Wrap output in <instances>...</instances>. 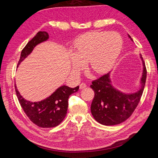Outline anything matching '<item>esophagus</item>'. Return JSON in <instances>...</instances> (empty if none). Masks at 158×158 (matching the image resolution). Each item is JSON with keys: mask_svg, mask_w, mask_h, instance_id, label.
I'll return each instance as SVG.
<instances>
[{"mask_svg": "<svg viewBox=\"0 0 158 158\" xmlns=\"http://www.w3.org/2000/svg\"><path fill=\"white\" fill-rule=\"evenodd\" d=\"M86 84L85 83H81V84H80V85H79V89H83V88H86Z\"/></svg>", "mask_w": 158, "mask_h": 158, "instance_id": "1", "label": "esophagus"}]
</instances>
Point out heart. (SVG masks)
<instances>
[{
	"mask_svg": "<svg viewBox=\"0 0 158 158\" xmlns=\"http://www.w3.org/2000/svg\"><path fill=\"white\" fill-rule=\"evenodd\" d=\"M123 47L118 33L89 32L79 36L73 44L74 53H70L73 70L77 73L88 62L89 69L100 75L113 68Z\"/></svg>",
	"mask_w": 158,
	"mask_h": 158,
	"instance_id": "1",
	"label": "heart"
}]
</instances>
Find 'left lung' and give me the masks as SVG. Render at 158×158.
<instances>
[{
  "instance_id": "8db88e82",
  "label": "left lung",
  "mask_w": 158,
  "mask_h": 158,
  "mask_svg": "<svg viewBox=\"0 0 158 158\" xmlns=\"http://www.w3.org/2000/svg\"><path fill=\"white\" fill-rule=\"evenodd\" d=\"M129 37H131L129 35ZM143 60V58L141 57ZM143 62L141 88L136 93L125 94L110 84L109 73L92 81L90 88L94 91L91 112L94 119L102 125L114 126L128 119L138 106L145 88L147 69Z\"/></svg>"
}]
</instances>
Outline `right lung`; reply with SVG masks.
Returning a JSON list of instances; mask_svg holds the SVG:
<instances>
[{"label":"right lung","mask_w":158,"mask_h":158,"mask_svg":"<svg viewBox=\"0 0 158 158\" xmlns=\"http://www.w3.org/2000/svg\"><path fill=\"white\" fill-rule=\"evenodd\" d=\"M48 38L49 35L46 32H39L22 49L18 66L32 52L36 45ZM15 88L20 105L30 120L39 127H53L58 126L64 119L68 109L69 96L78 91L79 87L71 88L66 85L61 86L48 98L35 102L23 98L18 91L15 84Z\"/></svg>","instance_id":"right-lung-1"}]
</instances>
